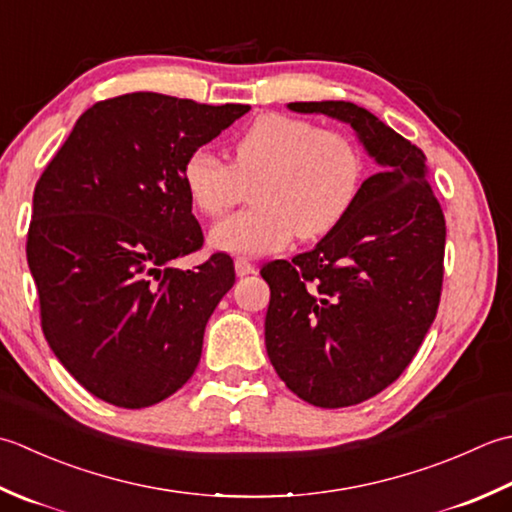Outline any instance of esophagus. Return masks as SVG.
Instances as JSON below:
<instances>
[{
  "label": "esophagus",
  "mask_w": 512,
  "mask_h": 512,
  "mask_svg": "<svg viewBox=\"0 0 512 512\" xmlns=\"http://www.w3.org/2000/svg\"><path fill=\"white\" fill-rule=\"evenodd\" d=\"M234 267H236V276H252V274H256V265L252 263V260H247V258H236L234 260Z\"/></svg>",
  "instance_id": "34e87169"
}]
</instances>
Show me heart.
<instances>
[{
	"mask_svg": "<svg viewBox=\"0 0 512 512\" xmlns=\"http://www.w3.org/2000/svg\"><path fill=\"white\" fill-rule=\"evenodd\" d=\"M183 185L203 216H221L251 185L249 210L218 221L210 241L238 256L283 249L298 234L314 241L336 227L356 203L364 154L356 139L318 123L263 114L234 143V163L196 148L183 163Z\"/></svg>",
	"mask_w": 512,
	"mask_h": 512,
	"instance_id": "1",
	"label": "heart"
}]
</instances>
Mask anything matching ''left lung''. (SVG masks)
Instances as JSON below:
<instances>
[{
	"label": "left lung",
	"mask_w": 512,
	"mask_h": 512,
	"mask_svg": "<svg viewBox=\"0 0 512 512\" xmlns=\"http://www.w3.org/2000/svg\"><path fill=\"white\" fill-rule=\"evenodd\" d=\"M289 110L349 123L380 165L356 203L311 249L260 274L271 298L265 347L287 387L322 409L378 395L420 349L440 305L446 223L424 152L349 101Z\"/></svg>",
	"instance_id": "1"
}]
</instances>
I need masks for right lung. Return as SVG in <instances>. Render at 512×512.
<instances>
[{"instance_id": "obj_1", "label": "right lung", "mask_w": 512, "mask_h": 512, "mask_svg": "<svg viewBox=\"0 0 512 512\" xmlns=\"http://www.w3.org/2000/svg\"><path fill=\"white\" fill-rule=\"evenodd\" d=\"M249 106L159 92L99 101L41 174L26 256L41 329L83 389L145 409L192 378L205 325L232 289V258L170 263L203 247L183 185L187 154Z\"/></svg>"}]
</instances>
